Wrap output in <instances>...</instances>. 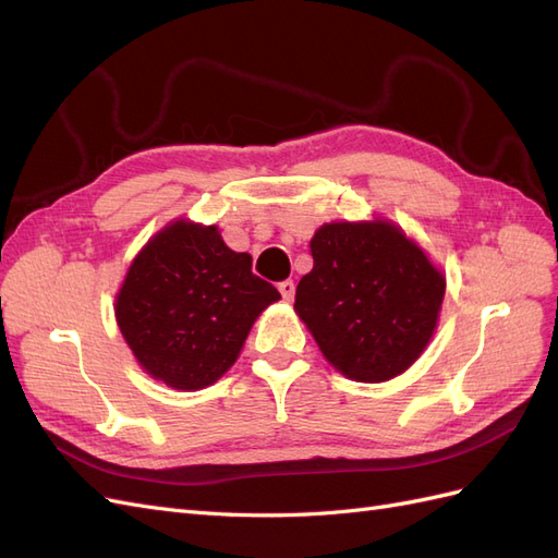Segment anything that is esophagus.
Returning <instances> with one entry per match:
<instances>
[{
    "mask_svg": "<svg viewBox=\"0 0 558 558\" xmlns=\"http://www.w3.org/2000/svg\"><path fill=\"white\" fill-rule=\"evenodd\" d=\"M279 293H281V298H283L286 302H291L293 295H295V283H293L291 279L281 281V283H279Z\"/></svg>",
    "mask_w": 558,
    "mask_h": 558,
    "instance_id": "esophagus-1",
    "label": "esophagus"
}]
</instances>
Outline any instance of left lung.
Returning <instances> with one entry per match:
<instances>
[{"instance_id":"1","label":"left lung","mask_w":558,"mask_h":558,"mask_svg":"<svg viewBox=\"0 0 558 558\" xmlns=\"http://www.w3.org/2000/svg\"><path fill=\"white\" fill-rule=\"evenodd\" d=\"M310 248L314 267L298 283L295 314L326 361L353 381L402 375L437 328L442 269L386 218L324 223Z\"/></svg>"}]
</instances>
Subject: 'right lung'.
<instances>
[{
	"mask_svg": "<svg viewBox=\"0 0 558 558\" xmlns=\"http://www.w3.org/2000/svg\"><path fill=\"white\" fill-rule=\"evenodd\" d=\"M277 300L221 230L177 218L134 256L113 310L142 369L177 391H199L234 365L251 326Z\"/></svg>",
	"mask_w": 558,
	"mask_h": 558,
	"instance_id": "add662e5",
	"label": "right lung"
}]
</instances>
